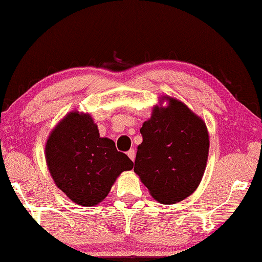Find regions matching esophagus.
Here are the masks:
<instances>
[{
    "mask_svg": "<svg viewBox=\"0 0 262 262\" xmlns=\"http://www.w3.org/2000/svg\"><path fill=\"white\" fill-rule=\"evenodd\" d=\"M127 155H128V157L130 158L132 161H133V162L135 161V155H137V154H135V150H129Z\"/></svg>",
    "mask_w": 262,
    "mask_h": 262,
    "instance_id": "34e87169",
    "label": "esophagus"
}]
</instances>
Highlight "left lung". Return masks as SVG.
<instances>
[{
	"mask_svg": "<svg viewBox=\"0 0 262 262\" xmlns=\"http://www.w3.org/2000/svg\"><path fill=\"white\" fill-rule=\"evenodd\" d=\"M140 133L134 171L151 196L163 204L191 196L207 167L209 133L205 122L183 101L162 95Z\"/></svg>",
	"mask_w": 262,
	"mask_h": 262,
	"instance_id": "8db88e82",
	"label": "left lung"
}]
</instances>
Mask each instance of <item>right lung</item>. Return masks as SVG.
Instances as JSON below:
<instances>
[{
    "mask_svg": "<svg viewBox=\"0 0 262 262\" xmlns=\"http://www.w3.org/2000/svg\"><path fill=\"white\" fill-rule=\"evenodd\" d=\"M53 181L74 203L84 207L105 200L116 179L134 163L114 140L100 138L92 116L74 110L49 133L45 148Z\"/></svg>",
    "mask_w": 262,
    "mask_h": 262,
    "instance_id": "1",
    "label": "right lung"
}]
</instances>
